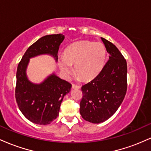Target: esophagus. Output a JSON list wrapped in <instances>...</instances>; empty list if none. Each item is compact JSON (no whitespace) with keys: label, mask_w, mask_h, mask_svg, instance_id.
<instances>
[{"label":"esophagus","mask_w":151,"mask_h":151,"mask_svg":"<svg viewBox=\"0 0 151 151\" xmlns=\"http://www.w3.org/2000/svg\"><path fill=\"white\" fill-rule=\"evenodd\" d=\"M80 86L79 85H76V84H72V89H79Z\"/></svg>","instance_id":"esophagus-1"}]
</instances>
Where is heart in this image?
<instances>
[{
	"label": "heart",
	"instance_id": "heart-1",
	"mask_svg": "<svg viewBox=\"0 0 151 151\" xmlns=\"http://www.w3.org/2000/svg\"><path fill=\"white\" fill-rule=\"evenodd\" d=\"M106 50L101 42L83 40L67 47L64 56L59 60V67L66 77L72 74L74 65L75 74L84 80L96 77L104 67Z\"/></svg>",
	"mask_w": 151,
	"mask_h": 151
}]
</instances>
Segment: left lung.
Instances as JSON below:
<instances>
[{"label":"left lung","mask_w":151,"mask_h":151,"mask_svg":"<svg viewBox=\"0 0 151 151\" xmlns=\"http://www.w3.org/2000/svg\"><path fill=\"white\" fill-rule=\"evenodd\" d=\"M109 60L93 80L81 86V117L99 124L114 115L124 100L127 89V63L113 43L101 37Z\"/></svg>","instance_id":"8db88e82"}]
</instances>
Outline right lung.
Instances as JSON below:
<instances>
[{"label":"right lung","mask_w":151,"mask_h":151,"mask_svg":"<svg viewBox=\"0 0 151 151\" xmlns=\"http://www.w3.org/2000/svg\"><path fill=\"white\" fill-rule=\"evenodd\" d=\"M64 39L62 34L43 36L29 47L18 64L15 99L22 114L34 124L47 125L57 119L64 96L70 91L72 84L55 73L40 84L30 81L26 73L30 59L49 55L58 62V50Z\"/></svg>","instance_id":"obj_1"}]
</instances>
